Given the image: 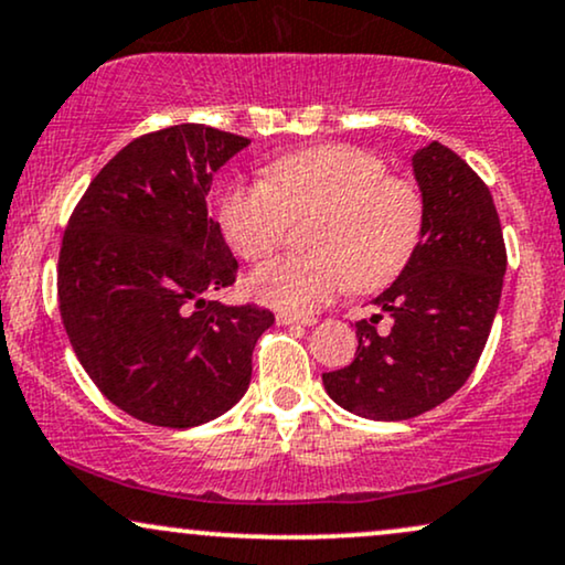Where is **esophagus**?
<instances>
[{
  "label": "esophagus",
  "instance_id": "1",
  "mask_svg": "<svg viewBox=\"0 0 565 565\" xmlns=\"http://www.w3.org/2000/svg\"><path fill=\"white\" fill-rule=\"evenodd\" d=\"M276 321L281 323V326H291V323H297V326H312V323H316V321H312V318L291 316V312H276Z\"/></svg>",
  "mask_w": 565,
  "mask_h": 565
}]
</instances>
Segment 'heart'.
<instances>
[{"instance_id":"1","label":"heart","mask_w":565,"mask_h":565,"mask_svg":"<svg viewBox=\"0 0 565 565\" xmlns=\"http://www.w3.org/2000/svg\"><path fill=\"white\" fill-rule=\"evenodd\" d=\"M217 217L228 247L249 263L274 255L291 221L316 217L310 255L263 265L247 281L263 305L308 316L342 289H382L403 274L424 231V200L369 149L318 145L270 160L263 183L226 189Z\"/></svg>"}]
</instances>
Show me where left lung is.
<instances>
[{
    "label": "left lung",
    "mask_w": 565,
    "mask_h": 565,
    "mask_svg": "<svg viewBox=\"0 0 565 565\" xmlns=\"http://www.w3.org/2000/svg\"><path fill=\"white\" fill-rule=\"evenodd\" d=\"M424 231L411 263L373 300L392 318L358 321L348 369L323 373L329 397L371 420H405L452 397L477 369L505 276V242L487 183L450 147L413 154Z\"/></svg>",
    "instance_id": "8db88e82"
}]
</instances>
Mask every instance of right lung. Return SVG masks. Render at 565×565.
I'll list each match as a JSON object with an SVG mask.
<instances>
[{
	"label": "right lung",
	"instance_id": "add662e5",
	"mask_svg": "<svg viewBox=\"0 0 565 565\" xmlns=\"http://www.w3.org/2000/svg\"><path fill=\"white\" fill-rule=\"evenodd\" d=\"M249 145L202 124L145 134L88 183L57 263L60 316L97 390L128 416L192 429L234 407L274 312L210 300L236 281L213 175Z\"/></svg>",
	"mask_w": 565,
	"mask_h": 565
}]
</instances>
